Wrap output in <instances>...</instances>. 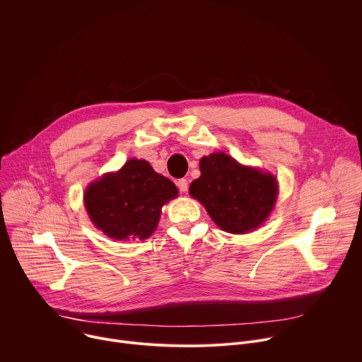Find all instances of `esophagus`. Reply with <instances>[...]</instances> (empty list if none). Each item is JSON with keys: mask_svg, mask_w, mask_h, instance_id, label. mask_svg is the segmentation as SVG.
I'll return each mask as SVG.
<instances>
[{"mask_svg": "<svg viewBox=\"0 0 362 362\" xmlns=\"http://www.w3.org/2000/svg\"><path fill=\"white\" fill-rule=\"evenodd\" d=\"M177 187L180 189V192H187V189H189L187 180L186 179H179L177 180Z\"/></svg>", "mask_w": 362, "mask_h": 362, "instance_id": "34e87169", "label": "esophagus"}]
</instances>
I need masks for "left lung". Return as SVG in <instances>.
Listing matches in <instances>:
<instances>
[{"label": "left lung", "mask_w": 362, "mask_h": 362, "mask_svg": "<svg viewBox=\"0 0 362 362\" xmlns=\"http://www.w3.org/2000/svg\"><path fill=\"white\" fill-rule=\"evenodd\" d=\"M200 173L189 192L226 232L253 230L274 209L278 183L269 173L242 166L225 153L203 158Z\"/></svg>", "instance_id": "left-lung-1"}]
</instances>
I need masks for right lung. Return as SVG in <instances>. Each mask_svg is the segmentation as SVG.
Wrapping results in <instances>:
<instances>
[{"label":"right lung","mask_w":362,"mask_h":362,"mask_svg":"<svg viewBox=\"0 0 362 362\" xmlns=\"http://www.w3.org/2000/svg\"><path fill=\"white\" fill-rule=\"evenodd\" d=\"M177 196L172 180L132 159L117 173L91 183L84 194L91 222L116 240L146 239L158 226L162 206Z\"/></svg>","instance_id":"right-lung-1"}]
</instances>
